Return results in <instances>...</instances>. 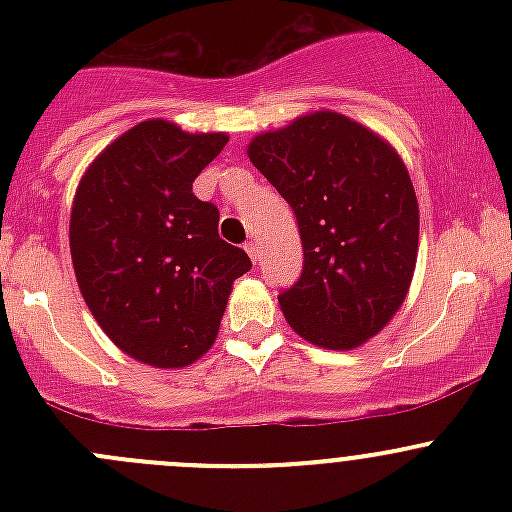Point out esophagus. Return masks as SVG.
Segmentation results:
<instances>
[{
	"instance_id": "1",
	"label": "esophagus",
	"mask_w": 512,
	"mask_h": 512,
	"mask_svg": "<svg viewBox=\"0 0 512 512\" xmlns=\"http://www.w3.org/2000/svg\"><path fill=\"white\" fill-rule=\"evenodd\" d=\"M245 250H247V255H250V260L255 262V265H257V262H260V255H262V252H260V245H257V242H247Z\"/></svg>"
}]
</instances>
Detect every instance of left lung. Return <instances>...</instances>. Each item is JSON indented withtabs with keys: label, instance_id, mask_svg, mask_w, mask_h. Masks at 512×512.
I'll use <instances>...</instances> for the list:
<instances>
[{
	"label": "left lung",
	"instance_id": "obj_1",
	"mask_svg": "<svg viewBox=\"0 0 512 512\" xmlns=\"http://www.w3.org/2000/svg\"><path fill=\"white\" fill-rule=\"evenodd\" d=\"M287 200L302 275L280 292L289 327L327 349H354L404 304L418 252V203L399 153L334 111L299 116L247 146Z\"/></svg>",
	"mask_w": 512,
	"mask_h": 512
}]
</instances>
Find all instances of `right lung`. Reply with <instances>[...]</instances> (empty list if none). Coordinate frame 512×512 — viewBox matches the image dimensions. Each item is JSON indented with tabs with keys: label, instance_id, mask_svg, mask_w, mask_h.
Returning a JSON list of instances; mask_svg holds the SVG:
<instances>
[{
	"label": "right lung",
	"instance_id": "obj_1",
	"mask_svg": "<svg viewBox=\"0 0 512 512\" xmlns=\"http://www.w3.org/2000/svg\"><path fill=\"white\" fill-rule=\"evenodd\" d=\"M225 143V133L143 121L76 188L69 242L84 302L108 339L148 366L180 369L208 352L232 282L252 267L218 235V208L193 195Z\"/></svg>",
	"mask_w": 512,
	"mask_h": 512
}]
</instances>
